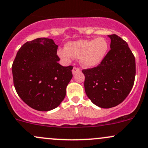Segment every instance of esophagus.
Wrapping results in <instances>:
<instances>
[{
    "label": "esophagus",
    "instance_id": "34e87169",
    "mask_svg": "<svg viewBox=\"0 0 148 148\" xmlns=\"http://www.w3.org/2000/svg\"><path fill=\"white\" fill-rule=\"evenodd\" d=\"M80 71V69H79V68H77V67H76V66H74V67L73 68V69H72V74H75L76 73L78 72V71Z\"/></svg>",
    "mask_w": 148,
    "mask_h": 148
}]
</instances>
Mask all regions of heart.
I'll list each match as a JSON object with an SVG mask.
<instances>
[{
	"label": "heart",
	"instance_id": "obj_1",
	"mask_svg": "<svg viewBox=\"0 0 148 148\" xmlns=\"http://www.w3.org/2000/svg\"><path fill=\"white\" fill-rule=\"evenodd\" d=\"M108 49L106 40L103 37L95 40H81L71 42L66 48L58 50L62 60L69 62L71 59H79L80 63L85 67H94L103 61Z\"/></svg>",
	"mask_w": 148,
	"mask_h": 148
}]
</instances>
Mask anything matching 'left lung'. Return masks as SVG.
<instances>
[{"label":"left lung","instance_id":"8db88e82","mask_svg":"<svg viewBox=\"0 0 148 148\" xmlns=\"http://www.w3.org/2000/svg\"><path fill=\"white\" fill-rule=\"evenodd\" d=\"M111 49L97 66L83 69L85 92L93 103L109 108L123 101L136 77V60L127 42L118 35H108Z\"/></svg>","mask_w":148,"mask_h":148}]
</instances>
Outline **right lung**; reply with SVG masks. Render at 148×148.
Listing matches in <instances>:
<instances>
[{
	"label": "right lung",
	"mask_w": 148,
	"mask_h": 148,
	"mask_svg": "<svg viewBox=\"0 0 148 148\" xmlns=\"http://www.w3.org/2000/svg\"><path fill=\"white\" fill-rule=\"evenodd\" d=\"M58 46L53 40L40 37L19 49L12 65L13 84L21 99L40 111L57 108L66 96L72 78V66L58 63Z\"/></svg>",
	"instance_id": "obj_1"
}]
</instances>
